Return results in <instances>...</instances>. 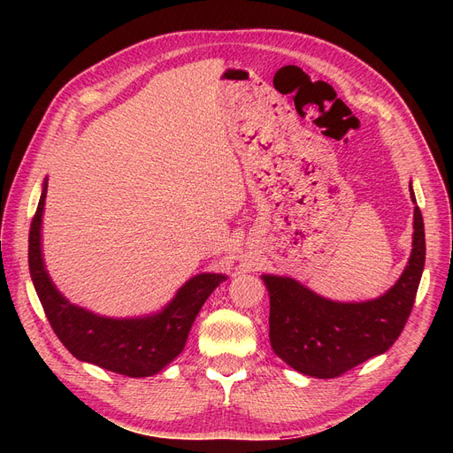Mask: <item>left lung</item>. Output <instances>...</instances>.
Here are the masks:
<instances>
[{"label": "left lung", "instance_id": "8db88e82", "mask_svg": "<svg viewBox=\"0 0 453 453\" xmlns=\"http://www.w3.org/2000/svg\"><path fill=\"white\" fill-rule=\"evenodd\" d=\"M411 198L415 202L413 188ZM413 251L395 287L365 303H336L311 292L290 277L263 275L270 292V343L292 369L336 378L384 354L408 323L426 260L424 220L413 217Z\"/></svg>", "mask_w": 453, "mask_h": 453}]
</instances>
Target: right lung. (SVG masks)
Wrapping results in <instances>:
<instances>
[{"label":"right lung","instance_id":"1","mask_svg":"<svg viewBox=\"0 0 453 453\" xmlns=\"http://www.w3.org/2000/svg\"><path fill=\"white\" fill-rule=\"evenodd\" d=\"M47 181L29 229V272L45 318L62 345L81 362L132 378L152 376L183 350L202 304L226 275L200 273L187 280L176 297L156 316L111 319L71 304L58 294L43 268L40 251L42 212Z\"/></svg>","mask_w":453,"mask_h":453}]
</instances>
